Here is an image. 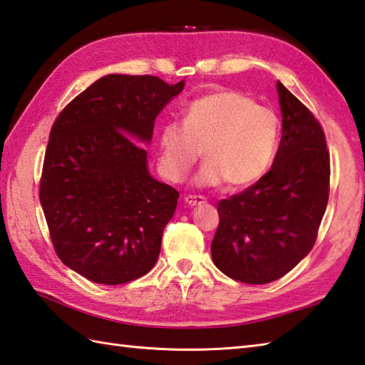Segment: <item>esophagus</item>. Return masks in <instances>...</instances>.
<instances>
[{
    "instance_id": "34e87169",
    "label": "esophagus",
    "mask_w": 365,
    "mask_h": 365,
    "mask_svg": "<svg viewBox=\"0 0 365 365\" xmlns=\"http://www.w3.org/2000/svg\"><path fill=\"white\" fill-rule=\"evenodd\" d=\"M185 204L190 207H197L205 204V197L204 196H196V195H188L185 196Z\"/></svg>"
}]
</instances>
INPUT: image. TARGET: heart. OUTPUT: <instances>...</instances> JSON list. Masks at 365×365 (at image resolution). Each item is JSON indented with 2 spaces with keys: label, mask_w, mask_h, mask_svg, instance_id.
Instances as JSON below:
<instances>
[{
  "label": "heart",
  "mask_w": 365,
  "mask_h": 365,
  "mask_svg": "<svg viewBox=\"0 0 365 365\" xmlns=\"http://www.w3.org/2000/svg\"><path fill=\"white\" fill-rule=\"evenodd\" d=\"M279 144V120L267 106L234 89H218L190 102L183 125L168 122L160 133L158 169L178 183L196 165L200 187L243 188L265 175Z\"/></svg>",
  "instance_id": "b5f03b06"
}]
</instances>
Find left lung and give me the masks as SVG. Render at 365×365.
<instances>
[{
    "label": "left lung",
    "mask_w": 365,
    "mask_h": 365,
    "mask_svg": "<svg viewBox=\"0 0 365 365\" xmlns=\"http://www.w3.org/2000/svg\"><path fill=\"white\" fill-rule=\"evenodd\" d=\"M282 138L273 166L218 202L212 259L245 284L285 276L311 252L329 197V152L315 115L277 81Z\"/></svg>",
    "instance_id": "8db88e82"
}]
</instances>
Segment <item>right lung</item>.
Segmentation results:
<instances>
[{
  "label": "right lung",
  "mask_w": 365,
  "mask_h": 365,
  "mask_svg": "<svg viewBox=\"0 0 365 365\" xmlns=\"http://www.w3.org/2000/svg\"><path fill=\"white\" fill-rule=\"evenodd\" d=\"M185 81L106 75L54 120L38 197L58 257L92 282L118 285L149 273L178 191L149 174L158 113Z\"/></svg>",
  "instance_id": "1"
}]
</instances>
